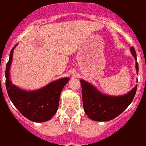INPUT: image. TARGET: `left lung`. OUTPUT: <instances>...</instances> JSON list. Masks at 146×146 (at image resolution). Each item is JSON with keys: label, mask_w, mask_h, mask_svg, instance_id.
Masks as SVG:
<instances>
[{"label": "left lung", "mask_w": 146, "mask_h": 146, "mask_svg": "<svg viewBox=\"0 0 146 146\" xmlns=\"http://www.w3.org/2000/svg\"><path fill=\"white\" fill-rule=\"evenodd\" d=\"M130 51L136 59V53L133 46L130 47ZM136 68L138 74V62H136ZM80 84L85 113L90 119L96 121H111L121 115L132 102L137 89L136 85L125 95L114 96L105 95L84 80H80Z\"/></svg>", "instance_id": "1"}]
</instances>
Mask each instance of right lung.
<instances>
[{
	"mask_svg": "<svg viewBox=\"0 0 146 146\" xmlns=\"http://www.w3.org/2000/svg\"><path fill=\"white\" fill-rule=\"evenodd\" d=\"M14 48L10 51L6 67V87L8 96L19 111L29 120L34 122L49 121L56 113L60 93L69 78L58 79L37 90L26 91L19 88L13 84L10 78V68Z\"/></svg>",
	"mask_w": 146,
	"mask_h": 146,
	"instance_id": "obj_1",
	"label": "right lung"
}]
</instances>
